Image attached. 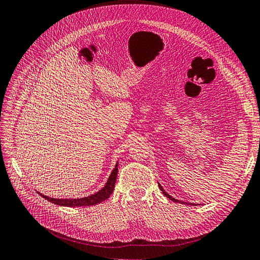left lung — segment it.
Instances as JSON below:
<instances>
[{
    "instance_id": "1",
    "label": "left lung",
    "mask_w": 260,
    "mask_h": 260,
    "mask_svg": "<svg viewBox=\"0 0 260 260\" xmlns=\"http://www.w3.org/2000/svg\"><path fill=\"white\" fill-rule=\"evenodd\" d=\"M159 188H160V190L162 191V193H163L166 197H168L169 200H171V201H173V202H175V203H181V204H185V205H189V204H190V205H193L192 203H184V202H180V201H178V200H175L174 197H172L170 194H168V193H166V192L163 190V188H162V186H161L160 184H159Z\"/></svg>"
}]
</instances>
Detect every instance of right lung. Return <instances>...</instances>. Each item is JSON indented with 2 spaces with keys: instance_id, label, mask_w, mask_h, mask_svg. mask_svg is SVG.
<instances>
[{
  "instance_id": "obj_1",
  "label": "right lung",
  "mask_w": 260,
  "mask_h": 260,
  "mask_svg": "<svg viewBox=\"0 0 260 260\" xmlns=\"http://www.w3.org/2000/svg\"><path fill=\"white\" fill-rule=\"evenodd\" d=\"M118 163L115 165V169L113 170L111 173V176L108 179V182L106 183L105 188L101 189L99 192L95 193L94 195L83 197V199H67V200H59V199H51V197H48L46 195H43L41 193L38 192L41 196L44 197L45 200L51 202L52 204L59 205V206H65V207H83V206H92V205H97L103 201H106L107 199L111 196L113 193L114 188H115V182H116V177H117V173H118Z\"/></svg>"
}]
</instances>
